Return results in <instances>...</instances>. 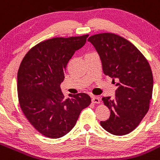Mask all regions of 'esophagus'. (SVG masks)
<instances>
[{"instance_id": "34e87169", "label": "esophagus", "mask_w": 160, "mask_h": 160, "mask_svg": "<svg viewBox=\"0 0 160 160\" xmlns=\"http://www.w3.org/2000/svg\"><path fill=\"white\" fill-rule=\"evenodd\" d=\"M92 103L99 104V103H100V98H98V97L93 96V97H92Z\"/></svg>"}]
</instances>
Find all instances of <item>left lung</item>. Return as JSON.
I'll use <instances>...</instances> for the list:
<instances>
[{
    "label": "left lung",
    "instance_id": "obj_1",
    "mask_svg": "<svg viewBox=\"0 0 160 160\" xmlns=\"http://www.w3.org/2000/svg\"><path fill=\"white\" fill-rule=\"evenodd\" d=\"M88 41L102 60L105 75L112 78L116 97L102 98L110 117L100 124L116 136L132 132L148 112L152 97L153 76L147 58L132 43L113 33H99Z\"/></svg>",
    "mask_w": 160,
    "mask_h": 160
}]
</instances>
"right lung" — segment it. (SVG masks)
<instances>
[{"label":"right lung","instance_id":"obj_1","mask_svg":"<svg viewBox=\"0 0 160 160\" xmlns=\"http://www.w3.org/2000/svg\"><path fill=\"white\" fill-rule=\"evenodd\" d=\"M89 35L47 39L31 48L17 74V93L22 112L46 137L57 139L72 129L81 111L91 103L85 93L66 99L60 84L69 60L85 45Z\"/></svg>","mask_w":160,"mask_h":160}]
</instances>
